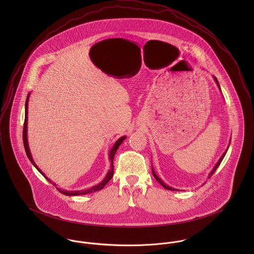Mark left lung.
<instances>
[{"instance_id":"1","label":"left lung","mask_w":254,"mask_h":254,"mask_svg":"<svg viewBox=\"0 0 254 254\" xmlns=\"http://www.w3.org/2000/svg\"><path fill=\"white\" fill-rule=\"evenodd\" d=\"M214 79H215V81H216V83H217L218 87H219V88H220V86H219V83H218L217 79H216V78H214ZM226 152H227V151H225V152H224V153H223V155H222V156H221V158H220V159H219V161H218L217 164H216V166H215V167H214V168H213V170H212V172H211V173H210V175H209V177H211V176H212V175H213V173H214V172H215V171H216V169H217L218 166H219V165H220V163H221V161H222V160H223V158H224V156H225V154H226ZM152 174H153V176H154V178H155V179H156V181L158 182V183H159V184H160V185H161V186H162V187H163V188H165V189H166V190H174V189H172V188H170V187H168V186H166V185H164V183H163V182L161 181V180H160V179H159V178H158V177H157V176H156V175H155V173H154V172H153V170H152Z\"/></svg>"}]
</instances>
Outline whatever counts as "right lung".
Wrapping results in <instances>:
<instances>
[{
	"label": "right lung",
	"instance_id": "obj_1",
	"mask_svg": "<svg viewBox=\"0 0 254 254\" xmlns=\"http://www.w3.org/2000/svg\"><path fill=\"white\" fill-rule=\"evenodd\" d=\"M28 99H29V95L27 96V99H26V103H25V119H24V125H23V133H22V137H23V145H24V148H25V151H26V154H27V156H28V158H29V160L32 162V164L36 167L37 169L42 173V171L37 167L36 164H35V162L33 161V158H32V156H31V153H30V150H29V146H28V143H27V106H28ZM125 136L124 137H121L119 140H117V142L114 144L113 145V147L111 148V150H110V152H109V159H110V170L109 171V173H108V175H107V177L105 178V180L102 182V183H100L99 185H97V186H95V187H93V188H91V189H89V190H76V191H66V190H60V191L62 192V193H64V194H65V195H79V194H86V193H91V192H94V191H98V190H102L109 181H110V179L112 178V176H113V157H114V155H115V152H116V150L118 149V147H119V145L122 144V142L125 140ZM43 174V176H45V174L44 173H42ZM45 178L48 180V181H50L46 176H45ZM56 186V185H55Z\"/></svg>",
	"mask_w": 254,
	"mask_h": 254
}]
</instances>
